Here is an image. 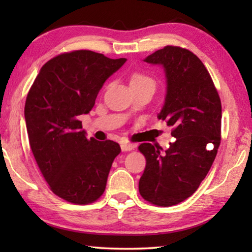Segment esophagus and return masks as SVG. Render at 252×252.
<instances>
[{
  "instance_id": "34e87169",
  "label": "esophagus",
  "mask_w": 252,
  "mask_h": 252,
  "mask_svg": "<svg viewBox=\"0 0 252 252\" xmlns=\"http://www.w3.org/2000/svg\"><path fill=\"white\" fill-rule=\"evenodd\" d=\"M135 148V144L133 143H121V150L122 151H131Z\"/></svg>"
}]
</instances>
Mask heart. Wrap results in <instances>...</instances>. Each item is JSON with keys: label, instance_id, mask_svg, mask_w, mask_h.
I'll return each instance as SVG.
<instances>
[{"label": "heart", "instance_id": "obj_1", "mask_svg": "<svg viewBox=\"0 0 252 252\" xmlns=\"http://www.w3.org/2000/svg\"><path fill=\"white\" fill-rule=\"evenodd\" d=\"M142 85H148V87H156V81L151 76H149L141 72H135L131 75L130 78V87H142Z\"/></svg>", "mask_w": 252, "mask_h": 252}]
</instances>
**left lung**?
<instances>
[{
	"label": "left lung",
	"mask_w": 252,
	"mask_h": 252,
	"mask_svg": "<svg viewBox=\"0 0 252 252\" xmlns=\"http://www.w3.org/2000/svg\"><path fill=\"white\" fill-rule=\"evenodd\" d=\"M161 65L167 94L158 118L172 126L168 150L142 143L147 164L139 192L152 204L170 207L192 195L210 170L221 139V101L206 66L187 49L167 45L144 59Z\"/></svg>",
	"instance_id": "obj_1"
}]
</instances>
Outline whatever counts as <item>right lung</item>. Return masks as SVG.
<instances>
[{
  "instance_id": "obj_1",
  "label": "right lung",
  "mask_w": 252,
  "mask_h": 252,
  "mask_svg": "<svg viewBox=\"0 0 252 252\" xmlns=\"http://www.w3.org/2000/svg\"><path fill=\"white\" fill-rule=\"evenodd\" d=\"M126 59L88 50L63 53L41 67L25 101L30 147L54 194L75 204L103 194L117 142L88 139L79 116L88 114L109 76Z\"/></svg>"
}]
</instances>
